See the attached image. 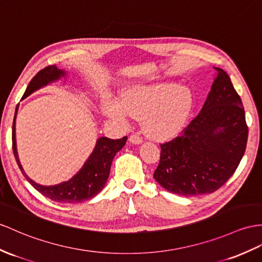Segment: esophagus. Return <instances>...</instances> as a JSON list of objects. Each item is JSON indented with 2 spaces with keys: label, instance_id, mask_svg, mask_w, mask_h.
<instances>
[{
  "label": "esophagus",
  "instance_id": "obj_1",
  "mask_svg": "<svg viewBox=\"0 0 262 262\" xmlns=\"http://www.w3.org/2000/svg\"><path fill=\"white\" fill-rule=\"evenodd\" d=\"M129 140H130V142L133 144H140L142 142V138L138 135H131Z\"/></svg>",
  "mask_w": 262,
  "mask_h": 262
}]
</instances>
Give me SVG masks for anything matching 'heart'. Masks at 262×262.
<instances>
[{"label":"heart","mask_w":262,"mask_h":262,"mask_svg":"<svg viewBox=\"0 0 262 262\" xmlns=\"http://www.w3.org/2000/svg\"><path fill=\"white\" fill-rule=\"evenodd\" d=\"M192 93L174 83L135 85L122 95V102L106 99L103 111L111 118L124 120L131 116L143 119L148 135L168 140L179 135L192 110Z\"/></svg>","instance_id":"b5f03b06"}]
</instances>
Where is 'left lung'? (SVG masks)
<instances>
[{
  "mask_svg": "<svg viewBox=\"0 0 262 262\" xmlns=\"http://www.w3.org/2000/svg\"><path fill=\"white\" fill-rule=\"evenodd\" d=\"M216 76L200 113L182 135L161 144L153 178L172 193H212L225 184L245 155L248 126L245 109L227 72Z\"/></svg>",
  "mask_w": 262,
  "mask_h": 262,
  "instance_id": "1",
  "label": "left lung"
}]
</instances>
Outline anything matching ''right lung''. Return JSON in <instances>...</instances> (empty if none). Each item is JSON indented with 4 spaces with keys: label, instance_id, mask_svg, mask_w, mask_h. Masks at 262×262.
<instances>
[{
    "label": "right lung",
    "instance_id": "obj_1",
    "mask_svg": "<svg viewBox=\"0 0 262 262\" xmlns=\"http://www.w3.org/2000/svg\"><path fill=\"white\" fill-rule=\"evenodd\" d=\"M64 70L57 69L55 66H49L36 73L31 80L25 90L22 100L29 97L30 94L39 89L46 86L50 83L60 80L62 76H66ZM18 106V104H17ZM17 106L13 120V129H12V149H13L14 158L18 168L34 189L39 191L44 196L61 203H80L97 195L100 191L104 188L110 174L111 164L117 152L123 148L127 138L113 140L106 137H102L97 140L92 153L88 160L83 164V167L74 177L69 181H64L55 186H41V184L31 180L25 173L22 165L18 160L16 151V140H15V119L17 113Z\"/></svg>",
    "mask_w": 262,
    "mask_h": 262
}]
</instances>
